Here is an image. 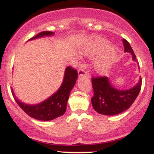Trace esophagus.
Instances as JSON below:
<instances>
[{"label": "esophagus", "instance_id": "1", "mask_svg": "<svg viewBox=\"0 0 154 154\" xmlns=\"http://www.w3.org/2000/svg\"><path fill=\"white\" fill-rule=\"evenodd\" d=\"M87 66L86 64H82L81 65L78 70V75L79 76H87L88 75V72L86 70Z\"/></svg>", "mask_w": 154, "mask_h": 154}]
</instances>
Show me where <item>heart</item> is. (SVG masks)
Masks as SVG:
<instances>
[{
  "mask_svg": "<svg viewBox=\"0 0 154 154\" xmlns=\"http://www.w3.org/2000/svg\"><path fill=\"white\" fill-rule=\"evenodd\" d=\"M109 46H110L109 42H108L107 40H103V39H100V40H96L95 42L91 48L88 51V54L90 55L99 54L100 53L107 50ZM114 56H115V51L114 49H111L106 54H105L95 61V70L100 73H104V72H106L114 61Z\"/></svg>",
  "mask_w": 154,
  "mask_h": 154,
  "instance_id": "1",
  "label": "heart"
}]
</instances>
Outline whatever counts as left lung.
I'll return each mask as SVG.
<instances>
[{
  "mask_svg": "<svg viewBox=\"0 0 154 154\" xmlns=\"http://www.w3.org/2000/svg\"><path fill=\"white\" fill-rule=\"evenodd\" d=\"M125 52L131 53L133 59L136 56L130 43L125 39L122 40ZM92 85L93 96L91 101L93 109L103 115H116L129 109L138 95L142 85V79L131 89L119 91L113 87L107 77H93Z\"/></svg>",
  "mask_w": 154,
  "mask_h": 154,
  "instance_id": "1",
  "label": "left lung"
}]
</instances>
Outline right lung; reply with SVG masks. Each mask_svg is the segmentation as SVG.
<instances>
[{"label":"right lung","mask_w":154,"mask_h":154,"mask_svg":"<svg viewBox=\"0 0 154 154\" xmlns=\"http://www.w3.org/2000/svg\"><path fill=\"white\" fill-rule=\"evenodd\" d=\"M53 34L54 33L52 32L43 31L30 38V40ZM77 75L78 73L77 69H75L72 66L66 67L62 85L59 88V91L45 101L37 105L30 106L22 103L16 98L13 90L11 89L12 94L19 107L27 115L31 116L32 118L41 121H50L60 116H62L66 111L67 100L69 96L70 92L75 85Z\"/></svg>","instance_id":"obj_1"}]
</instances>
